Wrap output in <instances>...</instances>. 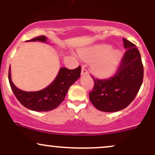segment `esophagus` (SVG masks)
Listing matches in <instances>:
<instances>
[{
  "instance_id": "1",
  "label": "esophagus",
  "mask_w": 155,
  "mask_h": 155,
  "mask_svg": "<svg viewBox=\"0 0 155 155\" xmlns=\"http://www.w3.org/2000/svg\"><path fill=\"white\" fill-rule=\"evenodd\" d=\"M85 74H88V71L86 70L85 67L83 66L81 69V75H85Z\"/></svg>"
}]
</instances>
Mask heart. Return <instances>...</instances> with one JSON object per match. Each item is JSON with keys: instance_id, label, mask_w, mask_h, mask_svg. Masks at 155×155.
<instances>
[{"instance_id": "b5f03b06", "label": "heart", "mask_w": 155, "mask_h": 155, "mask_svg": "<svg viewBox=\"0 0 155 155\" xmlns=\"http://www.w3.org/2000/svg\"><path fill=\"white\" fill-rule=\"evenodd\" d=\"M78 54L85 61H91V68L100 78H110L117 70L122 52L109 44H98L81 48Z\"/></svg>"}]
</instances>
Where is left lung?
<instances>
[{"mask_svg":"<svg viewBox=\"0 0 155 155\" xmlns=\"http://www.w3.org/2000/svg\"><path fill=\"white\" fill-rule=\"evenodd\" d=\"M126 49L114 77L94 79V86L89 94L90 101L97 110L114 112L127 107L135 99L142 84L143 67L136 45L123 38Z\"/></svg>","mask_w":155,"mask_h":155,"instance_id":"left-lung-1","label":"left lung"}]
</instances>
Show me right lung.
I'll return each instance as SVG.
<instances>
[{
	"label": "right lung",
	"mask_w": 155,
	"mask_h": 155,
	"mask_svg": "<svg viewBox=\"0 0 155 155\" xmlns=\"http://www.w3.org/2000/svg\"><path fill=\"white\" fill-rule=\"evenodd\" d=\"M27 41L48 43L45 36H39ZM81 72L80 66L74 70L61 67L54 81L38 91H25L18 88L12 82L11 67L8 70V81L13 93L24 107L35 112H47L56 108L62 102L70 87L79 79Z\"/></svg>",
	"instance_id": "right-lung-1"
}]
</instances>
